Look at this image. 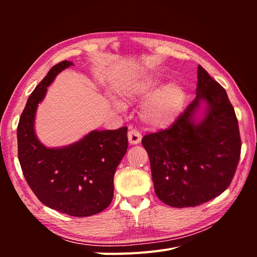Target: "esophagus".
<instances>
[{"label":"esophagus","mask_w":257,"mask_h":257,"mask_svg":"<svg viewBox=\"0 0 257 257\" xmlns=\"http://www.w3.org/2000/svg\"><path fill=\"white\" fill-rule=\"evenodd\" d=\"M127 137H128V142H130L131 145H138L139 143L142 142V135H141V133H139L138 131L132 128V127L128 131Z\"/></svg>","instance_id":"1"}]
</instances>
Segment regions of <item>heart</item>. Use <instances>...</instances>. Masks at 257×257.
<instances>
[{
	"instance_id": "obj_1",
	"label": "heart",
	"mask_w": 257,
	"mask_h": 257,
	"mask_svg": "<svg viewBox=\"0 0 257 257\" xmlns=\"http://www.w3.org/2000/svg\"><path fill=\"white\" fill-rule=\"evenodd\" d=\"M155 80L153 77L147 78L135 85L124 90V97L127 100L145 98L154 89ZM185 95L182 88L177 83H168L157 90L148 97L141 110L142 120L151 127L164 128L173 124L180 114ZM119 106V103L115 102Z\"/></svg>"
}]
</instances>
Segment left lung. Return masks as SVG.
I'll return each mask as SVG.
<instances>
[{
    "label": "left lung",
    "instance_id": "8db88e82",
    "mask_svg": "<svg viewBox=\"0 0 257 257\" xmlns=\"http://www.w3.org/2000/svg\"><path fill=\"white\" fill-rule=\"evenodd\" d=\"M196 97L172 126L144 136L157 196L175 208L195 207L221 195L236 173L241 151L238 120L227 93L198 65ZM206 103L196 121L200 103Z\"/></svg>",
    "mask_w": 257,
    "mask_h": 257
}]
</instances>
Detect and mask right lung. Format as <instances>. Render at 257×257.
<instances>
[{
    "mask_svg": "<svg viewBox=\"0 0 257 257\" xmlns=\"http://www.w3.org/2000/svg\"><path fill=\"white\" fill-rule=\"evenodd\" d=\"M71 65L62 61L51 67L29 96L17 127L18 159L29 186L45 206L72 216H90L111 203L113 176L127 150V127L92 131L63 148H47L38 141V103L56 76Z\"/></svg>",
    "mask_w": 257,
    "mask_h": 257,
    "instance_id": "right-lung-1",
    "label": "right lung"
}]
</instances>
